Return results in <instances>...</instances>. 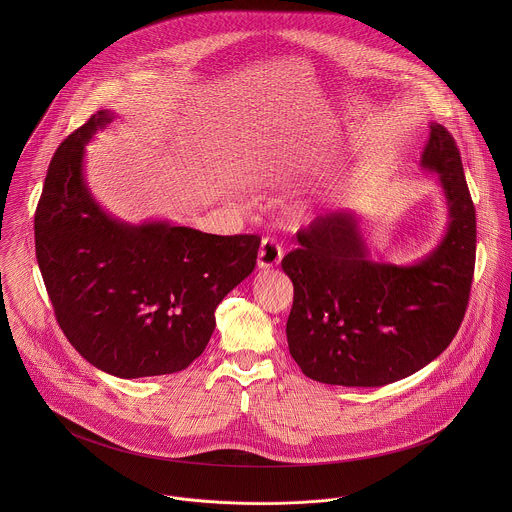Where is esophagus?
Masks as SVG:
<instances>
[{
	"mask_svg": "<svg viewBox=\"0 0 512 512\" xmlns=\"http://www.w3.org/2000/svg\"><path fill=\"white\" fill-rule=\"evenodd\" d=\"M282 256H284L282 244L274 238H264L260 252H258V268H262V270L274 268L282 262Z\"/></svg>",
	"mask_w": 512,
	"mask_h": 512,
	"instance_id": "esophagus-1",
	"label": "esophagus"
}]
</instances>
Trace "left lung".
<instances>
[{
  "label": "left lung",
  "mask_w": 512,
  "mask_h": 512,
  "mask_svg": "<svg viewBox=\"0 0 512 512\" xmlns=\"http://www.w3.org/2000/svg\"><path fill=\"white\" fill-rule=\"evenodd\" d=\"M422 167L439 173L449 213L445 236L424 260L374 262L349 211L313 219L284 256L293 284L288 345L311 380L384 386L430 365L457 335L473 284L477 222L459 149L441 124L430 126Z\"/></svg>",
  "instance_id": "left-lung-1"
}]
</instances>
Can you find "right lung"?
<instances>
[{"mask_svg": "<svg viewBox=\"0 0 512 512\" xmlns=\"http://www.w3.org/2000/svg\"><path fill=\"white\" fill-rule=\"evenodd\" d=\"M96 112L55 151L35 211V252L55 317L90 365L118 378L179 372L205 351L224 295L256 266L260 236L126 224L92 199L84 144Z\"/></svg>", "mask_w": 512, "mask_h": 512, "instance_id": "1", "label": "right lung"}]
</instances>
